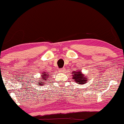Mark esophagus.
<instances>
[{"label":"esophagus","mask_w":124,"mask_h":124,"mask_svg":"<svg viewBox=\"0 0 124 124\" xmlns=\"http://www.w3.org/2000/svg\"><path fill=\"white\" fill-rule=\"evenodd\" d=\"M65 71V69H60L59 70V72H63L64 71Z\"/></svg>","instance_id":"34e87169"}]
</instances>
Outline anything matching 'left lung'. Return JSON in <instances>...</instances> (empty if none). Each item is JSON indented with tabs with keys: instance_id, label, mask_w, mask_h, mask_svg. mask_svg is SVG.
<instances>
[{
	"instance_id": "obj_1",
	"label": "left lung",
	"mask_w": 124,
	"mask_h": 124,
	"mask_svg": "<svg viewBox=\"0 0 124 124\" xmlns=\"http://www.w3.org/2000/svg\"><path fill=\"white\" fill-rule=\"evenodd\" d=\"M72 79L74 80V82H76L78 84L83 85L88 83V78L86 75H84L81 71H74L72 72Z\"/></svg>"
}]
</instances>
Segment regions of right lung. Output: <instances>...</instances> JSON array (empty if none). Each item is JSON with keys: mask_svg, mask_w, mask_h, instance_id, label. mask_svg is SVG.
<instances>
[{"mask_svg": "<svg viewBox=\"0 0 124 124\" xmlns=\"http://www.w3.org/2000/svg\"><path fill=\"white\" fill-rule=\"evenodd\" d=\"M49 76H50L49 74H48V72L43 71V72L41 73V76L40 78V80H38V81L39 82H38L37 85H44L45 83H46V81H48V79L49 78Z\"/></svg>", "mask_w": 124, "mask_h": 124, "instance_id": "add662e5", "label": "right lung"}]
</instances>
